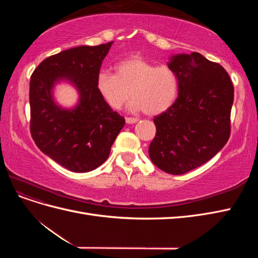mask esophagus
<instances>
[{"label":"esophagus","mask_w":258,"mask_h":258,"mask_svg":"<svg viewBox=\"0 0 258 258\" xmlns=\"http://www.w3.org/2000/svg\"><path fill=\"white\" fill-rule=\"evenodd\" d=\"M139 119L135 118V117H126V122L127 123H136Z\"/></svg>","instance_id":"1"}]
</instances>
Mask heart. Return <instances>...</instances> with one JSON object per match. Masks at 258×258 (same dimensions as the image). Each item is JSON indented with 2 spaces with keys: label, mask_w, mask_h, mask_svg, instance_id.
<instances>
[{
  "label": "heart",
  "mask_w": 258,
  "mask_h": 258,
  "mask_svg": "<svg viewBox=\"0 0 258 258\" xmlns=\"http://www.w3.org/2000/svg\"><path fill=\"white\" fill-rule=\"evenodd\" d=\"M97 88L106 104L118 111L129 100L132 111L158 115L174 103L178 79L166 64L156 67L141 57H131L115 64V74L102 71L97 76Z\"/></svg>",
  "instance_id": "1"
}]
</instances>
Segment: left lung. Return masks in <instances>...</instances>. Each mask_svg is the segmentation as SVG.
<instances>
[{
    "instance_id": "1",
    "label": "left lung",
    "mask_w": 258,
    "mask_h": 258,
    "mask_svg": "<svg viewBox=\"0 0 258 258\" xmlns=\"http://www.w3.org/2000/svg\"><path fill=\"white\" fill-rule=\"evenodd\" d=\"M178 79V97L154 117L148 147L155 166L169 174L187 173L220 152L230 137L233 85L221 66L199 52L176 54L168 64Z\"/></svg>"
}]
</instances>
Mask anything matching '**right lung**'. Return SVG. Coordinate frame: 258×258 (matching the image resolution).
<instances>
[{"instance_id": "right-lung-1", "label": "right lung", "mask_w": 258, "mask_h": 258, "mask_svg": "<svg viewBox=\"0 0 258 258\" xmlns=\"http://www.w3.org/2000/svg\"><path fill=\"white\" fill-rule=\"evenodd\" d=\"M113 42L79 46L43 60L30 80V132L36 146L73 172H89L107 159L124 118L106 104L97 76ZM67 78L80 91L74 110L57 107L51 97L54 81Z\"/></svg>"}]
</instances>
